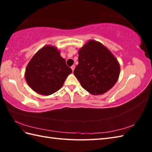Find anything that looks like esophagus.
<instances>
[{"instance_id":"esophagus-1","label":"esophagus","mask_w":152,"mask_h":152,"mask_svg":"<svg viewBox=\"0 0 152 152\" xmlns=\"http://www.w3.org/2000/svg\"><path fill=\"white\" fill-rule=\"evenodd\" d=\"M74 69H75V66H74V65H72V66H71V69H72V72H73V71H74Z\"/></svg>"}]
</instances>
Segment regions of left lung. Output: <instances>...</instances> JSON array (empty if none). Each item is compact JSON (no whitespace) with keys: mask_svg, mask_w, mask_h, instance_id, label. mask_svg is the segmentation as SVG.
<instances>
[{"mask_svg":"<svg viewBox=\"0 0 152 152\" xmlns=\"http://www.w3.org/2000/svg\"><path fill=\"white\" fill-rule=\"evenodd\" d=\"M78 64L74 76L87 91L101 95L115 85L120 66L111 51L97 41H88L78 51Z\"/></svg>","mask_w":152,"mask_h":152,"instance_id":"left-lung-1","label":"left lung"}]
</instances>
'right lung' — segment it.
<instances>
[{
  "label": "right lung",
  "mask_w": 152,
  "mask_h": 152,
  "mask_svg": "<svg viewBox=\"0 0 152 152\" xmlns=\"http://www.w3.org/2000/svg\"><path fill=\"white\" fill-rule=\"evenodd\" d=\"M72 72L57 48L47 45L38 50L28 63L25 78L35 92L50 95L62 88Z\"/></svg>",
  "instance_id": "right-lung-1"
}]
</instances>
